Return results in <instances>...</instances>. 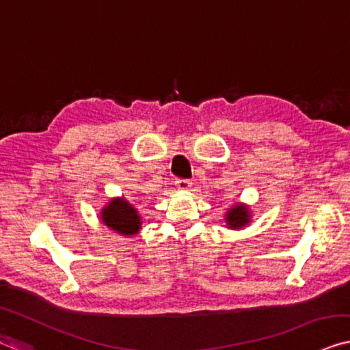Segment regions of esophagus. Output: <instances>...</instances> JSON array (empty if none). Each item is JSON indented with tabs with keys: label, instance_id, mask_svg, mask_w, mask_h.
<instances>
[{
	"label": "esophagus",
	"instance_id": "obj_1",
	"mask_svg": "<svg viewBox=\"0 0 350 350\" xmlns=\"http://www.w3.org/2000/svg\"><path fill=\"white\" fill-rule=\"evenodd\" d=\"M174 184L177 187V190H180V191L190 190V187H191V182L189 179H176Z\"/></svg>",
	"mask_w": 350,
	"mask_h": 350
}]
</instances>
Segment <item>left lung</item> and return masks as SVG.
I'll use <instances>...</instances> for the list:
<instances>
[{
    "instance_id": "left-lung-1",
    "label": "left lung",
    "mask_w": 350,
    "mask_h": 350,
    "mask_svg": "<svg viewBox=\"0 0 350 350\" xmlns=\"http://www.w3.org/2000/svg\"><path fill=\"white\" fill-rule=\"evenodd\" d=\"M252 218L253 215L252 211H250V206L245 204V202H236L225 213L226 228L234 229V231H239V229H243L245 226L250 225Z\"/></svg>"
}]
</instances>
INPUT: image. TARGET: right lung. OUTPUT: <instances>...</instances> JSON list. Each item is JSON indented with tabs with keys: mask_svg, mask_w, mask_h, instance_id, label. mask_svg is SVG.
Returning a JSON list of instances; mask_svg holds the SVG:
<instances>
[{
	"mask_svg": "<svg viewBox=\"0 0 350 350\" xmlns=\"http://www.w3.org/2000/svg\"><path fill=\"white\" fill-rule=\"evenodd\" d=\"M100 220L111 231L122 236H135L143 225L138 208L130 204L124 196L111 198L100 208Z\"/></svg>",
	"mask_w": 350,
	"mask_h": 350,
	"instance_id": "add662e5",
	"label": "right lung"
}]
</instances>
